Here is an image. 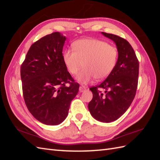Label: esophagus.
Listing matches in <instances>:
<instances>
[{"label": "esophagus", "mask_w": 160, "mask_h": 160, "mask_svg": "<svg viewBox=\"0 0 160 160\" xmlns=\"http://www.w3.org/2000/svg\"><path fill=\"white\" fill-rule=\"evenodd\" d=\"M84 89H86V87H85V86H84V85L80 86V87H79L80 92H82V91H83Z\"/></svg>", "instance_id": "obj_1"}]
</instances>
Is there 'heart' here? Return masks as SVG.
Here are the masks:
<instances>
[{
  "mask_svg": "<svg viewBox=\"0 0 160 160\" xmlns=\"http://www.w3.org/2000/svg\"><path fill=\"white\" fill-rule=\"evenodd\" d=\"M118 49L103 40L82 39L73 44V49H67L62 60L67 71L78 76L82 83H88L95 78L102 80L109 76L117 63Z\"/></svg>",
  "mask_w": 160,
  "mask_h": 160,
  "instance_id": "heart-1",
  "label": "heart"
}]
</instances>
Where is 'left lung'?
Returning <instances> with one entry per match:
<instances>
[{
    "label": "left lung",
    "mask_w": 160,
    "mask_h": 160,
    "mask_svg": "<svg viewBox=\"0 0 160 160\" xmlns=\"http://www.w3.org/2000/svg\"><path fill=\"white\" fill-rule=\"evenodd\" d=\"M102 33L116 44L118 58L109 76L100 84L89 89L93 98L88 107L97 120L110 122L120 118L134 99L138 84L139 61L127 40L112 33Z\"/></svg>",
    "instance_id": "1"
}]
</instances>
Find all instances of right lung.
Listing matches in <instances>:
<instances>
[{
	"instance_id": "obj_1",
	"label": "right lung",
	"mask_w": 160,
	"mask_h": 160,
	"mask_svg": "<svg viewBox=\"0 0 160 160\" xmlns=\"http://www.w3.org/2000/svg\"><path fill=\"white\" fill-rule=\"evenodd\" d=\"M66 38L53 32L33 43L20 67L23 98L37 120L57 125L68 115L79 84L67 71L62 60Z\"/></svg>"
}]
</instances>
